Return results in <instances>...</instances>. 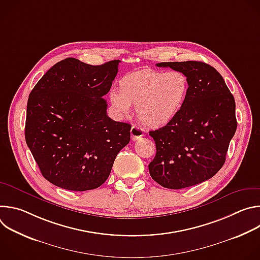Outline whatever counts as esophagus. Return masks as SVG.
<instances>
[{
    "instance_id": "obj_1",
    "label": "esophagus",
    "mask_w": 260,
    "mask_h": 260,
    "mask_svg": "<svg viewBox=\"0 0 260 260\" xmlns=\"http://www.w3.org/2000/svg\"><path fill=\"white\" fill-rule=\"evenodd\" d=\"M131 135H132V140L133 141H137L140 138L143 137V129L137 125H133L132 129H131Z\"/></svg>"
}]
</instances>
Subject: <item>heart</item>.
<instances>
[{
	"label": "heart",
	"mask_w": 260,
	"mask_h": 260,
	"mask_svg": "<svg viewBox=\"0 0 260 260\" xmlns=\"http://www.w3.org/2000/svg\"><path fill=\"white\" fill-rule=\"evenodd\" d=\"M119 90L109 91V100L118 113L126 115L136 106L139 121L158 128L173 121L186 102L190 82L181 71H158L144 68L120 78Z\"/></svg>",
	"instance_id": "heart-1"
}]
</instances>
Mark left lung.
<instances>
[{"label": "left lung", "mask_w": 260, "mask_h": 260, "mask_svg": "<svg viewBox=\"0 0 260 260\" xmlns=\"http://www.w3.org/2000/svg\"><path fill=\"white\" fill-rule=\"evenodd\" d=\"M156 66L186 74L190 88L176 118L149 132L156 145L149 173L166 188L190 187L212 178L225 162L237 129L235 98L217 70L206 62L170 61Z\"/></svg>", "instance_id": "left-lung-1"}]
</instances>
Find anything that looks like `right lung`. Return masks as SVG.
<instances>
[{"instance_id": "obj_1", "label": "right lung", "mask_w": 260, "mask_h": 260, "mask_svg": "<svg viewBox=\"0 0 260 260\" xmlns=\"http://www.w3.org/2000/svg\"><path fill=\"white\" fill-rule=\"evenodd\" d=\"M119 60L91 66L68 57L50 68L29 93L25 141L43 177L73 191L100 187L131 140V124L107 115L104 95Z\"/></svg>"}]
</instances>
